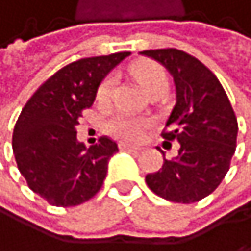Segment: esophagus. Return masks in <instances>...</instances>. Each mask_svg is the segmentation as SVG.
Listing matches in <instances>:
<instances>
[{"mask_svg":"<svg viewBox=\"0 0 251 251\" xmlns=\"http://www.w3.org/2000/svg\"><path fill=\"white\" fill-rule=\"evenodd\" d=\"M122 151H128V152H139V147H134V146H129V144H120Z\"/></svg>","mask_w":251,"mask_h":251,"instance_id":"obj_1","label":"esophagus"}]
</instances>
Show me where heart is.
Segmentation results:
<instances>
[{"label": "heart", "instance_id": "heart-1", "mask_svg": "<svg viewBox=\"0 0 251 251\" xmlns=\"http://www.w3.org/2000/svg\"><path fill=\"white\" fill-rule=\"evenodd\" d=\"M131 74L136 78L142 89L151 96L153 93H160L168 89V75L165 69L160 64L153 60H139L131 65ZM115 88V80L113 76H105L96 91V98L99 102H107ZM149 126V122L144 118L129 115V113H117L107 122L105 128L107 133H110L113 138L126 141V142H136L142 138L144 131Z\"/></svg>", "mask_w": 251, "mask_h": 251}]
</instances>
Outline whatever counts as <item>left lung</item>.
Instances as JSON below:
<instances>
[{
    "label": "left lung",
    "mask_w": 251,
    "mask_h": 251,
    "mask_svg": "<svg viewBox=\"0 0 251 251\" xmlns=\"http://www.w3.org/2000/svg\"><path fill=\"white\" fill-rule=\"evenodd\" d=\"M144 56L170 70L176 84V105L162 138L179 142L177 157L163 158L147 186L176 203H194L221 184L237 142V118L220 80L199 59L181 49H149ZM160 151V149H158Z\"/></svg>",
    "instance_id": "left-lung-1"
}]
</instances>
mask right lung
Masks as SVG:
<instances>
[{
	"label": "right lung",
	"instance_id": "obj_1",
	"mask_svg": "<svg viewBox=\"0 0 251 251\" xmlns=\"http://www.w3.org/2000/svg\"><path fill=\"white\" fill-rule=\"evenodd\" d=\"M129 52L78 59L41 84L20 112L12 133L17 168L28 187L54 206H75L102 187L115 141L89 149L76 141L78 118L89 109L104 76Z\"/></svg>",
	"mask_w": 251,
	"mask_h": 251
}]
</instances>
